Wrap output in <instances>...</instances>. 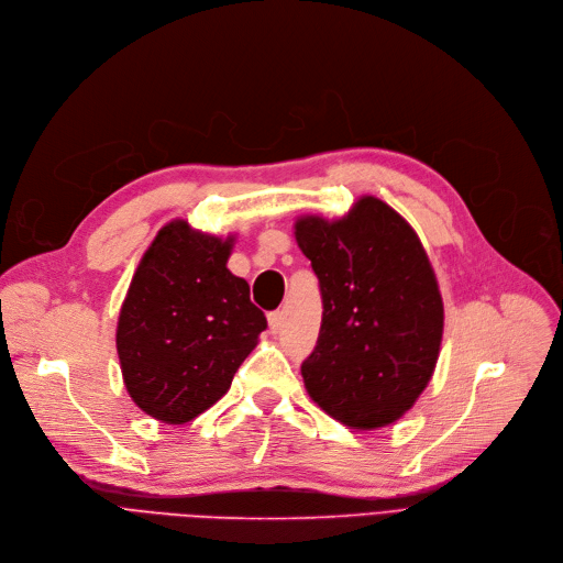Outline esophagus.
I'll return each mask as SVG.
<instances>
[{
  "instance_id": "1",
  "label": "esophagus",
  "mask_w": 563,
  "mask_h": 563,
  "mask_svg": "<svg viewBox=\"0 0 563 563\" xmlns=\"http://www.w3.org/2000/svg\"><path fill=\"white\" fill-rule=\"evenodd\" d=\"M267 325H271L273 334L282 332V328H284V313L282 311H271V313H267Z\"/></svg>"
}]
</instances>
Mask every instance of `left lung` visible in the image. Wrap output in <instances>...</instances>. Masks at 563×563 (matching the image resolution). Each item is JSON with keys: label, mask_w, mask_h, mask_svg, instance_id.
Wrapping results in <instances>:
<instances>
[{"label": "left lung", "mask_w": 563, "mask_h": 563, "mask_svg": "<svg viewBox=\"0 0 563 563\" xmlns=\"http://www.w3.org/2000/svg\"><path fill=\"white\" fill-rule=\"evenodd\" d=\"M323 298L302 362L309 396L353 428H380L415 406L433 376L444 309L417 233L394 208L362 197L345 218L296 222Z\"/></svg>", "instance_id": "8db88e82"}]
</instances>
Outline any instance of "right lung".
Instances as JSON below:
<instances>
[{"label":"right lung","instance_id":"1","mask_svg":"<svg viewBox=\"0 0 563 563\" xmlns=\"http://www.w3.org/2000/svg\"><path fill=\"white\" fill-rule=\"evenodd\" d=\"M229 254L231 238L174 220L130 282L117 328L123 383L165 423H185L218 404L267 328L250 284L229 273Z\"/></svg>","mask_w":563,"mask_h":563}]
</instances>
